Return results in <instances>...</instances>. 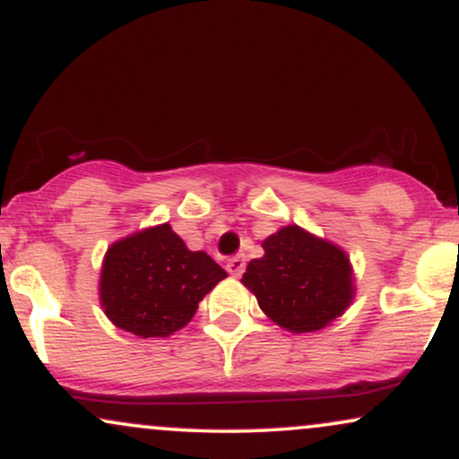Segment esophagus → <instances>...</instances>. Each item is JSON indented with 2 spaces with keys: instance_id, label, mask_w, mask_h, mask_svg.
Here are the masks:
<instances>
[{
  "instance_id": "1",
  "label": "esophagus",
  "mask_w": 459,
  "mask_h": 459,
  "mask_svg": "<svg viewBox=\"0 0 459 459\" xmlns=\"http://www.w3.org/2000/svg\"><path fill=\"white\" fill-rule=\"evenodd\" d=\"M226 270H229L230 276L239 278L246 270V259H244V256H233V259L226 261Z\"/></svg>"
}]
</instances>
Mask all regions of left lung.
Masks as SVG:
<instances>
[{
  "label": "left lung",
  "instance_id": "1",
  "mask_svg": "<svg viewBox=\"0 0 459 459\" xmlns=\"http://www.w3.org/2000/svg\"><path fill=\"white\" fill-rule=\"evenodd\" d=\"M263 250L261 259L247 263L241 282L281 328L321 330L354 299V272L339 246L289 224L267 237Z\"/></svg>",
  "mask_w": 459,
  "mask_h": 459
}]
</instances>
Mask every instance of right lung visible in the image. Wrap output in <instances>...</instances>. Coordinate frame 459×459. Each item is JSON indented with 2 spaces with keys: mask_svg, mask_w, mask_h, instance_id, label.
Segmentation results:
<instances>
[{
  "mask_svg": "<svg viewBox=\"0 0 459 459\" xmlns=\"http://www.w3.org/2000/svg\"><path fill=\"white\" fill-rule=\"evenodd\" d=\"M224 278L207 252H192L170 224H160L108 247L99 296L116 328L151 339L187 325L200 299Z\"/></svg>",
  "mask_w": 459,
  "mask_h": 459,
  "instance_id": "1",
  "label": "right lung"
}]
</instances>
